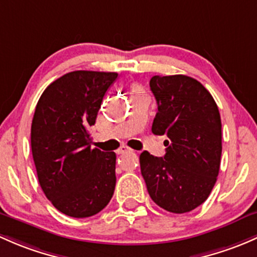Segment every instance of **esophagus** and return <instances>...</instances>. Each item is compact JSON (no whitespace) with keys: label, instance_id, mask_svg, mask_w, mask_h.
<instances>
[{"label":"esophagus","instance_id":"34e87169","mask_svg":"<svg viewBox=\"0 0 257 257\" xmlns=\"http://www.w3.org/2000/svg\"><path fill=\"white\" fill-rule=\"evenodd\" d=\"M129 151H132L131 148H128L126 145H121V147L118 149V153L119 154H124V153H129Z\"/></svg>","mask_w":257,"mask_h":257}]
</instances>
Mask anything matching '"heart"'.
<instances>
[{
  "label": "heart",
  "mask_w": 257,
  "mask_h": 257,
  "mask_svg": "<svg viewBox=\"0 0 257 257\" xmlns=\"http://www.w3.org/2000/svg\"><path fill=\"white\" fill-rule=\"evenodd\" d=\"M132 92H133V94L144 93V92H143V88L140 87V86H138V85H133V86H132Z\"/></svg>",
  "instance_id": "1"
}]
</instances>
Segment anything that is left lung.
<instances>
[{
	"mask_svg": "<svg viewBox=\"0 0 257 257\" xmlns=\"http://www.w3.org/2000/svg\"><path fill=\"white\" fill-rule=\"evenodd\" d=\"M158 103L151 131L166 136L164 158L140 154V170L151 199L171 213H187L208 198L221 156V121L212 94L186 75L153 76Z\"/></svg>",
	"mask_w": 257,
	"mask_h": 257,
	"instance_id": "left-lung-1",
	"label": "left lung"
}]
</instances>
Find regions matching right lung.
I'll list each match as a JSON object with an SVG mask.
<instances>
[{
	"mask_svg": "<svg viewBox=\"0 0 257 257\" xmlns=\"http://www.w3.org/2000/svg\"><path fill=\"white\" fill-rule=\"evenodd\" d=\"M117 72L72 71L59 77L38 101L31 145L38 180L54 207L87 218L109 203L115 187V154L91 148L90 126Z\"/></svg>",
	"mask_w": 257,
	"mask_h": 257,
	"instance_id": "right-lung-1",
	"label": "right lung"
}]
</instances>
